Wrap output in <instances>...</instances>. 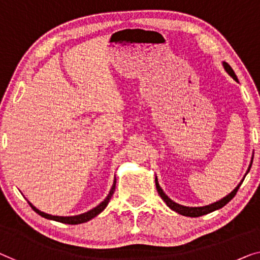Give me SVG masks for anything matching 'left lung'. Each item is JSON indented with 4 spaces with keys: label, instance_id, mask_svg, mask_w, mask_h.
Segmentation results:
<instances>
[{
    "label": "left lung",
    "instance_id": "1",
    "mask_svg": "<svg viewBox=\"0 0 260 260\" xmlns=\"http://www.w3.org/2000/svg\"><path fill=\"white\" fill-rule=\"evenodd\" d=\"M223 67H224V69H225V71H226L228 73H229V75L232 77V78H234L236 81H238L237 76H236V73L234 72V70H232V68L230 67L229 64L225 63V61H223ZM251 166H252V160H251V164H250V166H249V168H247L246 174L249 173ZM246 174H245V176H246ZM245 176H244V179H245ZM244 179H243L241 182H239V184L234 189V190H232V191L229 193V195H226L225 197H223L222 200L217 201V202H215V203L209 204V205H205V207H184V205H181V204H179V203H175V202H174V201L170 200L167 195H166V193L164 192V190H162L161 187H160V184H158V182H157V177H155V184H156V189H157L158 195L161 196V199L165 201L166 204H167L168 207H169L170 209H172V210L176 211L177 214L183 215V216H188V217H200V216L207 215V214H209V212H212V211H215V210H218V209L223 208L224 205H225L226 203H229L230 201H231L232 199H234L236 193H237L238 189H239V187H241V184L243 183Z\"/></svg>",
    "mask_w": 260,
    "mask_h": 260
}]
</instances>
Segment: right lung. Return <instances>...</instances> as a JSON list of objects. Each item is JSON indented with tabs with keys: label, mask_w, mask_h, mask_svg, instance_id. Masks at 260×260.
<instances>
[{
	"label": "right lung",
	"mask_w": 260,
	"mask_h": 260,
	"mask_svg": "<svg viewBox=\"0 0 260 260\" xmlns=\"http://www.w3.org/2000/svg\"><path fill=\"white\" fill-rule=\"evenodd\" d=\"M115 183H117V179H114L113 185H112V188H111V190H110V193H108V195L106 196V199L104 200L102 203H100L99 205H96L95 208H93L92 210L85 212V214L77 215V216H67V217H64V216H52V215L45 214V212L38 210V209H37L36 207H34V205L31 204V203L29 202V201H28V203L30 204V207L32 208L34 211H36L38 215L42 216V217H44V218L52 219V220H56V222H60V223H65V224H72V225H73V224L85 223V222H87V220L94 218V217H95L96 215H99L100 212H102V211L104 210V209H105V208L107 207V204H108V202H110L112 195H113V193H114Z\"/></svg>",
	"instance_id": "1"
}]
</instances>
